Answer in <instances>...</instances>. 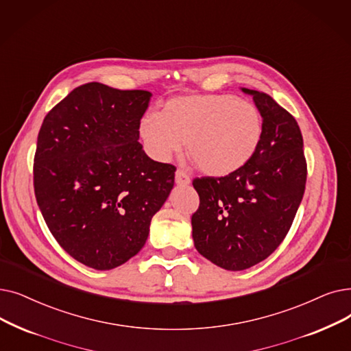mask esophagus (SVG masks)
I'll list each match as a JSON object with an SVG mask.
<instances>
[{"label": "esophagus", "mask_w": 351, "mask_h": 351, "mask_svg": "<svg viewBox=\"0 0 351 351\" xmlns=\"http://www.w3.org/2000/svg\"><path fill=\"white\" fill-rule=\"evenodd\" d=\"M175 180H176V184L180 185V186H186V185L191 184L189 175H188L186 172H184V171H180V169L176 171V173H175Z\"/></svg>", "instance_id": "esophagus-1"}]
</instances>
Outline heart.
<instances>
[{
    "instance_id": "heart-1",
    "label": "heart",
    "mask_w": 351,
    "mask_h": 351,
    "mask_svg": "<svg viewBox=\"0 0 351 351\" xmlns=\"http://www.w3.org/2000/svg\"><path fill=\"white\" fill-rule=\"evenodd\" d=\"M139 132L155 159L169 160L188 142L204 173L223 176L254 156L263 139V116L234 95H185L167 100L162 113L145 114Z\"/></svg>"
}]
</instances>
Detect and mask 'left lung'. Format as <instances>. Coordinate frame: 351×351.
I'll return each instance as SVG.
<instances>
[{
  "label": "left lung",
  "mask_w": 351,
  "mask_h": 351,
  "mask_svg": "<svg viewBox=\"0 0 351 351\" xmlns=\"http://www.w3.org/2000/svg\"><path fill=\"white\" fill-rule=\"evenodd\" d=\"M251 95L263 116V139L241 169L197 178L199 208L192 215L195 248L228 271L264 261L291 228L307 180L302 136L295 119L263 91Z\"/></svg>",
  "instance_id": "8db88e82"
}]
</instances>
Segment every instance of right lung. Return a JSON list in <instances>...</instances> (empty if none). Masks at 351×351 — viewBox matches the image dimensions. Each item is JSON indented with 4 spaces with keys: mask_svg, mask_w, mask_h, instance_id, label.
<instances>
[{
    "mask_svg": "<svg viewBox=\"0 0 351 351\" xmlns=\"http://www.w3.org/2000/svg\"><path fill=\"white\" fill-rule=\"evenodd\" d=\"M150 97L93 82L43 120L36 199L60 247L90 268L113 269L138 254L173 188L176 167L152 160L138 142Z\"/></svg>",
    "mask_w": 351,
    "mask_h": 351,
    "instance_id": "obj_1",
    "label": "right lung"
}]
</instances>
